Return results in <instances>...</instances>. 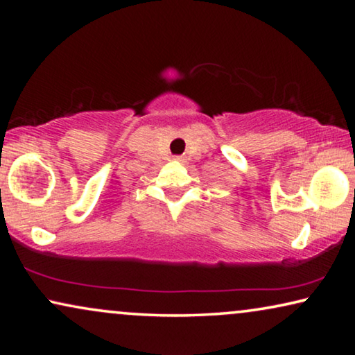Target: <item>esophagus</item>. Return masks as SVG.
<instances>
[{
  "instance_id": "1",
  "label": "esophagus",
  "mask_w": 355,
  "mask_h": 355,
  "mask_svg": "<svg viewBox=\"0 0 355 355\" xmlns=\"http://www.w3.org/2000/svg\"><path fill=\"white\" fill-rule=\"evenodd\" d=\"M173 161H177V163H183L184 156H173Z\"/></svg>"
}]
</instances>
